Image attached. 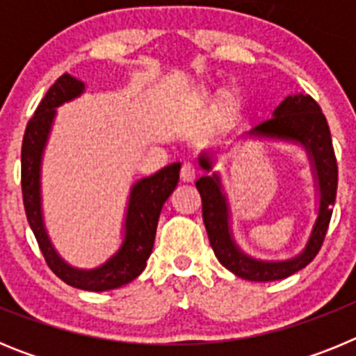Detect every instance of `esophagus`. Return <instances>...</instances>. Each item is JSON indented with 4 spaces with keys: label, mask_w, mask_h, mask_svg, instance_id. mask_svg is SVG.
<instances>
[{
    "label": "esophagus",
    "mask_w": 356,
    "mask_h": 356,
    "mask_svg": "<svg viewBox=\"0 0 356 356\" xmlns=\"http://www.w3.org/2000/svg\"><path fill=\"white\" fill-rule=\"evenodd\" d=\"M197 176V168L194 165V163L191 162H185L184 165H181V171H180V178L184 181H194L196 180Z\"/></svg>",
    "instance_id": "obj_1"
}]
</instances>
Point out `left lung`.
Listing matches in <instances>:
<instances>
[{
    "label": "left lung",
    "instance_id": "left-lung-1",
    "mask_svg": "<svg viewBox=\"0 0 356 356\" xmlns=\"http://www.w3.org/2000/svg\"><path fill=\"white\" fill-rule=\"evenodd\" d=\"M250 135L300 143L312 160L314 172L319 185V216L307 246L298 257L285 262H262L242 253L232 238L228 201L222 194L221 180L217 172L201 176L196 181V187L203 203V222L217 260L238 278L250 282H275V280L287 278L307 267L319 253L328 232L335 196H337V159H335L332 135L325 114L321 112V106L317 105L316 99L308 94L285 97L280 106H276L273 118L254 127ZM200 165L207 172L212 171L213 162L210 155L203 153L200 156Z\"/></svg>",
    "mask_w": 356,
    "mask_h": 356
}]
</instances>
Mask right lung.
<instances>
[{
	"label": "right lung",
	"instance_id": "right-lung-1",
	"mask_svg": "<svg viewBox=\"0 0 356 356\" xmlns=\"http://www.w3.org/2000/svg\"><path fill=\"white\" fill-rule=\"evenodd\" d=\"M83 92V83L71 74H62L49 87L42 102L37 106L35 114L26 124L21 147V188H23V203L26 210V219L35 235L44 260L62 282L81 291H112L130 284L146 267L153 244H155L156 225L162 212L163 203L168 201L180 180V162L171 163L160 169L153 176L143 178L131 187L130 203L124 221V241L118 253L103 266L83 271L74 269L58 257L55 248L49 242L42 221L40 209V162L42 151L51 130L55 108L62 103Z\"/></svg>",
	"mask_w": 356,
	"mask_h": 356
}]
</instances>
